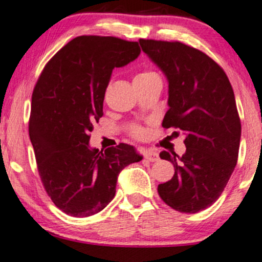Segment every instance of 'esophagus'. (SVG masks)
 Here are the masks:
<instances>
[{"label":"esophagus","mask_w":262,"mask_h":262,"mask_svg":"<svg viewBox=\"0 0 262 262\" xmlns=\"http://www.w3.org/2000/svg\"><path fill=\"white\" fill-rule=\"evenodd\" d=\"M144 159L150 161V162H155V161H159V154L152 151V150H148V151H145L144 154Z\"/></svg>","instance_id":"esophagus-1"}]
</instances>
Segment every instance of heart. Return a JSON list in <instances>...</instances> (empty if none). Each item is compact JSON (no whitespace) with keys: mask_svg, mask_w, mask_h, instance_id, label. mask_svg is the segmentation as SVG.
Segmentation results:
<instances>
[{"mask_svg":"<svg viewBox=\"0 0 262 262\" xmlns=\"http://www.w3.org/2000/svg\"><path fill=\"white\" fill-rule=\"evenodd\" d=\"M154 77H159V75H157L156 73H154V71H142V73L136 75L134 81H145V80H150V78H154ZM131 132L135 137H141V136L143 135V130L139 127H134Z\"/></svg>","mask_w":262,"mask_h":262,"instance_id":"1","label":"heart"}]
</instances>
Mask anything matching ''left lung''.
I'll return each instance as SVG.
<instances>
[{"label": "left lung", "mask_w": 262, "mask_h": 262, "mask_svg": "<svg viewBox=\"0 0 262 262\" xmlns=\"http://www.w3.org/2000/svg\"><path fill=\"white\" fill-rule=\"evenodd\" d=\"M139 44L168 81L169 110L162 126L185 136L184 155L160 154L175 173L157 191L171 209L199 212L220 198L237 163L241 121L234 91L223 69L199 50L151 39Z\"/></svg>", "instance_id": "8db88e82"}]
</instances>
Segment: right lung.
Listing matches in <instances>:
<instances>
[{
	"label": "right lung",
	"instance_id": "obj_1",
	"mask_svg": "<svg viewBox=\"0 0 262 262\" xmlns=\"http://www.w3.org/2000/svg\"><path fill=\"white\" fill-rule=\"evenodd\" d=\"M139 53L137 41L81 35L60 49L38 78L28 131L45 191L67 214L89 217L105 209L120 171L143 159L125 143L105 151L89 145L113 69Z\"/></svg>",
	"mask_w": 262,
	"mask_h": 262
}]
</instances>
